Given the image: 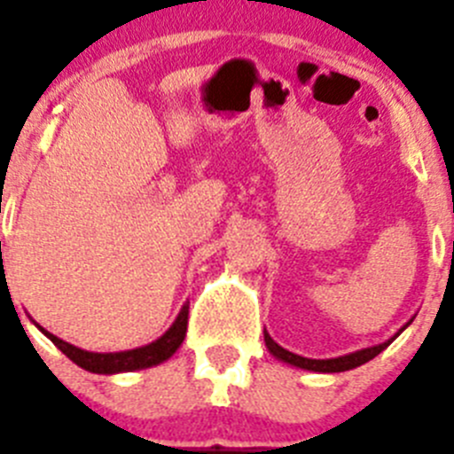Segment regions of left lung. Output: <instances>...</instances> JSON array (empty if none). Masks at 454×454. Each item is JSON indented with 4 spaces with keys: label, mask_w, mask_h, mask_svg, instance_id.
<instances>
[{
    "label": "left lung",
    "mask_w": 454,
    "mask_h": 454,
    "mask_svg": "<svg viewBox=\"0 0 454 454\" xmlns=\"http://www.w3.org/2000/svg\"><path fill=\"white\" fill-rule=\"evenodd\" d=\"M411 321H408V324H411ZM406 325H403V328H406ZM402 330H399V333H402ZM399 333L395 334V337H399ZM395 337H390L388 341H384V344L371 346V348H362V350H357V353L344 355V357L308 359V357H301V355H294V353H290V350L281 348V346L277 344L275 339H272L270 334H268L266 330H263V341H266L268 350H270V353L275 355L277 359H281V362L290 364V366H297V368H303V371H312V372H344V371H353V368H357V366H362V364L371 362V359H375L377 355L381 353V350L388 348V346L395 341Z\"/></svg>",
    "instance_id": "8db88e82"
}]
</instances>
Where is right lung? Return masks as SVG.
Wrapping results in <instances>:
<instances>
[{
  "label": "right lung",
  "mask_w": 454,
  "mask_h": 454,
  "mask_svg": "<svg viewBox=\"0 0 454 454\" xmlns=\"http://www.w3.org/2000/svg\"><path fill=\"white\" fill-rule=\"evenodd\" d=\"M52 344L70 359V362L77 364L79 368L88 372H97V375H115V372H130V371H142V368L157 366V364L166 362L168 357H173L175 350L182 346L184 337H186L188 328V303H184V308L179 310L175 324L161 334L160 339H155L153 344L142 346V348L135 350H121V353H88V350L77 348V346L68 344L64 339L55 337L52 333L43 330L42 325H37Z\"/></svg>",
  "instance_id": "obj_1"
}]
</instances>
